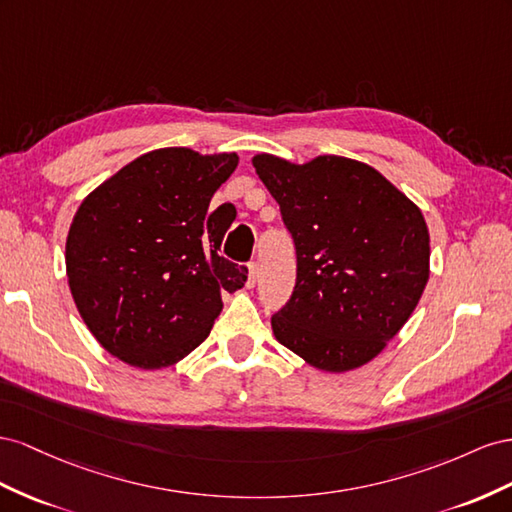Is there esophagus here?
<instances>
[{
    "label": "esophagus",
    "instance_id": "esophagus-1",
    "mask_svg": "<svg viewBox=\"0 0 512 512\" xmlns=\"http://www.w3.org/2000/svg\"><path fill=\"white\" fill-rule=\"evenodd\" d=\"M257 276H259V268L253 261V264H248V279H246V287L253 289L257 285Z\"/></svg>",
    "mask_w": 512,
    "mask_h": 512
}]
</instances>
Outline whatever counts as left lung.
I'll return each instance as SVG.
<instances>
[{
	"instance_id": "8db88e82",
	"label": "left lung",
	"mask_w": 512,
	"mask_h": 512,
	"mask_svg": "<svg viewBox=\"0 0 512 512\" xmlns=\"http://www.w3.org/2000/svg\"><path fill=\"white\" fill-rule=\"evenodd\" d=\"M259 180L296 242L298 279L272 317L276 341L306 364L347 373L384 352L429 281L431 240L416 203L367 163L255 154Z\"/></svg>"
}]
</instances>
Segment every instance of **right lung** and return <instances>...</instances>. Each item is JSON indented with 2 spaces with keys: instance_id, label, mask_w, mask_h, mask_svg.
Segmentation results:
<instances>
[{
  "instance_id": "obj_1",
  "label": "right lung",
  "mask_w": 512,
  "mask_h": 512,
  "mask_svg": "<svg viewBox=\"0 0 512 512\" xmlns=\"http://www.w3.org/2000/svg\"><path fill=\"white\" fill-rule=\"evenodd\" d=\"M240 158L160 148L87 195L66 238L72 300L94 339L135 369L171 367L208 339L248 270L218 255L210 201Z\"/></svg>"
}]
</instances>
